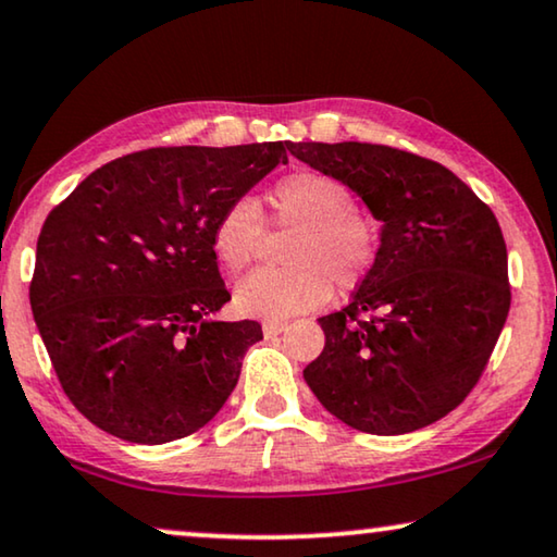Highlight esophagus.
<instances>
[{
    "mask_svg": "<svg viewBox=\"0 0 557 557\" xmlns=\"http://www.w3.org/2000/svg\"><path fill=\"white\" fill-rule=\"evenodd\" d=\"M286 326H288L286 321H273V319L271 321H263V334L265 336H278Z\"/></svg>",
    "mask_w": 557,
    "mask_h": 557,
    "instance_id": "esophagus-1",
    "label": "esophagus"
}]
</instances>
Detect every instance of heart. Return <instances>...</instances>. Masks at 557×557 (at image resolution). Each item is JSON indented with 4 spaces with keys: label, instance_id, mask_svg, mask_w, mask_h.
I'll list each match as a JSON object with an SVG mask.
<instances>
[{
    "label": "heart",
    "instance_id": "b5f03b06",
    "mask_svg": "<svg viewBox=\"0 0 557 557\" xmlns=\"http://www.w3.org/2000/svg\"><path fill=\"white\" fill-rule=\"evenodd\" d=\"M273 221L301 233L288 246L286 269L253 271L236 286V309L246 317L288 319L324 306L338 292H351L372 273L379 253L374 223L354 211L344 183L324 173H294L269 193ZM265 236L263 213L253 198H236L213 225L211 244L231 273L259 259Z\"/></svg>",
    "mask_w": 557,
    "mask_h": 557
}]
</instances>
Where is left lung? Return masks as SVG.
I'll return each instance as SVG.
<instances>
[{"label": "left lung", "instance_id": "1", "mask_svg": "<svg viewBox=\"0 0 557 557\" xmlns=\"http://www.w3.org/2000/svg\"><path fill=\"white\" fill-rule=\"evenodd\" d=\"M382 221L376 263L304 369L336 419L407 434L462 401L510 311L507 248L495 213L445 165L372 143H286Z\"/></svg>", "mask_w": 557, "mask_h": 557}]
</instances>
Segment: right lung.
<instances>
[{
    "mask_svg": "<svg viewBox=\"0 0 557 557\" xmlns=\"http://www.w3.org/2000/svg\"><path fill=\"white\" fill-rule=\"evenodd\" d=\"M284 143L150 148L98 168L47 215L29 304L72 405L125 442L188 437L221 412L259 321L225 301L211 233Z\"/></svg>",
    "mask_w": 557,
    "mask_h": 557,
    "instance_id": "obj_1",
    "label": "right lung"
}]
</instances>
